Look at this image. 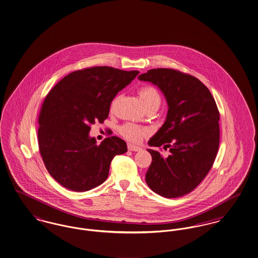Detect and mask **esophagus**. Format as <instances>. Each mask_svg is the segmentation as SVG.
<instances>
[{"mask_svg": "<svg viewBox=\"0 0 258 258\" xmlns=\"http://www.w3.org/2000/svg\"><path fill=\"white\" fill-rule=\"evenodd\" d=\"M128 149L131 150V151H140V150H142V147L134 146V145H132V144H128Z\"/></svg>", "mask_w": 258, "mask_h": 258, "instance_id": "34e87169", "label": "esophagus"}]
</instances>
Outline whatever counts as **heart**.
Listing matches in <instances>:
<instances>
[{
    "instance_id": "b5f03b06",
    "label": "heart",
    "mask_w": 258,
    "mask_h": 258,
    "mask_svg": "<svg viewBox=\"0 0 258 258\" xmlns=\"http://www.w3.org/2000/svg\"><path fill=\"white\" fill-rule=\"evenodd\" d=\"M140 95L144 101L146 108L156 104L160 105V101H161L160 94L158 90L153 87H150V86L143 87L140 90ZM119 131H120V134L122 135L125 139L131 142H139L147 133L146 129L133 123L124 124L120 127Z\"/></svg>"
}]
</instances>
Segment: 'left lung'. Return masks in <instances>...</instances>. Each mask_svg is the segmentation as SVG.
Here are the masks:
<instances>
[{"label": "left lung", "instance_id": "8db88e82", "mask_svg": "<svg viewBox=\"0 0 258 258\" xmlns=\"http://www.w3.org/2000/svg\"><path fill=\"white\" fill-rule=\"evenodd\" d=\"M161 90L168 103L165 123L148 142L169 149L168 156L147 149L152 162L148 187L175 199L198 187L213 166L220 144V113L213 96L199 79L170 68L150 69L139 76Z\"/></svg>", "mask_w": 258, "mask_h": 258}]
</instances>
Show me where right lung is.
Segmentation results:
<instances>
[{
	"label": "right lung",
	"mask_w": 258,
	"mask_h": 258,
	"mask_svg": "<svg viewBox=\"0 0 258 258\" xmlns=\"http://www.w3.org/2000/svg\"><path fill=\"white\" fill-rule=\"evenodd\" d=\"M139 73L109 67L77 70L46 96L38 117L39 152L50 175L64 188L85 191L99 186L112 158L127 151L118 137L97 146L89 133L91 124L108 117L114 96Z\"/></svg>",
	"instance_id": "obj_1"
}]
</instances>
